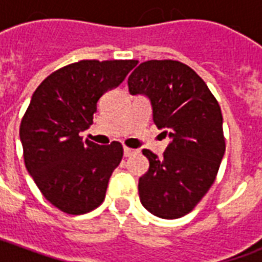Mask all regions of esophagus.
<instances>
[{"mask_svg":"<svg viewBox=\"0 0 262 262\" xmlns=\"http://www.w3.org/2000/svg\"><path fill=\"white\" fill-rule=\"evenodd\" d=\"M139 151L135 150V148H130V147H123V154H125V157H130V156H135L137 154Z\"/></svg>","mask_w":262,"mask_h":262,"instance_id":"34e87169","label":"esophagus"}]
</instances>
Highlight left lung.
<instances>
[{
	"mask_svg": "<svg viewBox=\"0 0 262 262\" xmlns=\"http://www.w3.org/2000/svg\"><path fill=\"white\" fill-rule=\"evenodd\" d=\"M132 95L150 99L153 120L170 143L163 157L147 148L150 167L139 178L140 202L161 219L189 213L212 187L226 150L216 98L191 67L177 60H148L129 80Z\"/></svg>",
	"mask_w": 262,
	"mask_h": 262,
	"instance_id": "1",
	"label": "left lung"
}]
</instances>
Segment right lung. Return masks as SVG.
I'll use <instances>...</instances> for the list:
<instances>
[{"label":"right lung","mask_w":262,"mask_h":262,"mask_svg":"<svg viewBox=\"0 0 262 262\" xmlns=\"http://www.w3.org/2000/svg\"><path fill=\"white\" fill-rule=\"evenodd\" d=\"M136 64L81 60L52 73L32 95L19 127L25 167L43 196L64 213H86L105 199L123 147L84 142L80 133L92 125L99 98Z\"/></svg>","instance_id":"add662e5"}]
</instances>
